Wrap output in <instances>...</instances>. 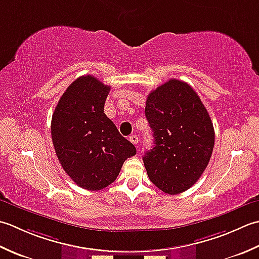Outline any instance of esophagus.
I'll return each mask as SVG.
<instances>
[{
	"mask_svg": "<svg viewBox=\"0 0 259 259\" xmlns=\"http://www.w3.org/2000/svg\"><path fill=\"white\" fill-rule=\"evenodd\" d=\"M139 136L137 135H132V136H130V141H131V143H133L134 145H137L139 144Z\"/></svg>",
	"mask_w": 259,
	"mask_h": 259,
	"instance_id": "1",
	"label": "esophagus"
}]
</instances>
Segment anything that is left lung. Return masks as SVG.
I'll return each instance as SVG.
<instances>
[{"mask_svg": "<svg viewBox=\"0 0 259 259\" xmlns=\"http://www.w3.org/2000/svg\"><path fill=\"white\" fill-rule=\"evenodd\" d=\"M145 116L154 137L143 157L147 176L163 192H184L212 154L214 130L207 109L189 83L170 79L149 94Z\"/></svg>", "mask_w": 259, "mask_h": 259, "instance_id": "8db88e82", "label": "left lung"}]
</instances>
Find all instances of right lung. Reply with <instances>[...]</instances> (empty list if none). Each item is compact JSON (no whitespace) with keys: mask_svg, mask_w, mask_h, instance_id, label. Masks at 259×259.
Instances as JSON below:
<instances>
[{"mask_svg":"<svg viewBox=\"0 0 259 259\" xmlns=\"http://www.w3.org/2000/svg\"><path fill=\"white\" fill-rule=\"evenodd\" d=\"M110 86L94 76L77 78L62 94L51 120V139L66 173L78 187L98 191L113 183L135 146L104 113Z\"/></svg>","mask_w":259,"mask_h":259,"instance_id":"right-lung-1","label":"right lung"}]
</instances>
